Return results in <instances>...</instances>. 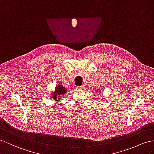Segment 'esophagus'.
<instances>
[{"instance_id":"obj_1","label":"esophagus","mask_w":154,"mask_h":154,"mask_svg":"<svg viewBox=\"0 0 154 154\" xmlns=\"http://www.w3.org/2000/svg\"><path fill=\"white\" fill-rule=\"evenodd\" d=\"M85 87L84 85H82V86H78L76 87V89L77 90H82V89H85Z\"/></svg>"}]
</instances>
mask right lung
Masks as SVG:
<instances>
[{
    "instance_id": "right-lung-1",
    "label": "right lung",
    "mask_w": 154,
    "mask_h": 154,
    "mask_svg": "<svg viewBox=\"0 0 154 154\" xmlns=\"http://www.w3.org/2000/svg\"><path fill=\"white\" fill-rule=\"evenodd\" d=\"M66 93V89L64 87V86H62L61 85H58L55 88V92H53V100H55L57 101L58 100L60 99V96L63 95ZM58 97L57 98V97Z\"/></svg>"
}]
</instances>
